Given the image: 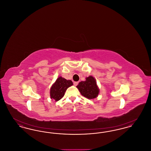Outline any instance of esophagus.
<instances>
[{"mask_svg": "<svg viewBox=\"0 0 151 151\" xmlns=\"http://www.w3.org/2000/svg\"><path fill=\"white\" fill-rule=\"evenodd\" d=\"M78 83H79L78 82H74V83H73V85H74L75 86H76L78 84Z\"/></svg>", "mask_w": 151, "mask_h": 151, "instance_id": "34e87169", "label": "esophagus"}]
</instances>
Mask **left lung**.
I'll return each instance as SVG.
<instances>
[{
  "label": "left lung",
  "instance_id": "8db88e82",
  "mask_svg": "<svg viewBox=\"0 0 151 151\" xmlns=\"http://www.w3.org/2000/svg\"><path fill=\"white\" fill-rule=\"evenodd\" d=\"M76 87L81 95L88 99H93L97 97L100 92L96 80L92 76L86 78V81L80 82Z\"/></svg>",
  "mask_w": 151,
  "mask_h": 151
}]
</instances>
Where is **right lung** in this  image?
<instances>
[{
  "label": "right lung",
  "instance_id": "add662e5",
  "mask_svg": "<svg viewBox=\"0 0 151 151\" xmlns=\"http://www.w3.org/2000/svg\"><path fill=\"white\" fill-rule=\"evenodd\" d=\"M72 85L73 83L71 80H67L61 76L59 77L51 87V99L55 101L60 100L64 96L67 89Z\"/></svg>",
  "mask_w": 151,
  "mask_h": 151
}]
</instances>
